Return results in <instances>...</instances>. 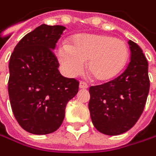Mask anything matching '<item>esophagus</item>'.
<instances>
[{
    "label": "esophagus",
    "instance_id": "esophagus-1",
    "mask_svg": "<svg viewBox=\"0 0 156 156\" xmlns=\"http://www.w3.org/2000/svg\"><path fill=\"white\" fill-rule=\"evenodd\" d=\"M88 88H89V85H88L86 82L81 81V82L80 83V89H81V90H85V89H88Z\"/></svg>",
    "mask_w": 156,
    "mask_h": 156
}]
</instances>
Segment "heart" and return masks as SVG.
Returning <instances> with one entry per match:
<instances>
[{"label": "heart", "instance_id": "heart-1", "mask_svg": "<svg viewBox=\"0 0 156 156\" xmlns=\"http://www.w3.org/2000/svg\"><path fill=\"white\" fill-rule=\"evenodd\" d=\"M58 61L69 76L80 75L87 62L89 73L96 80H112L124 69L129 48L124 41L103 34H79L57 51Z\"/></svg>", "mask_w": 156, "mask_h": 156}]
</instances>
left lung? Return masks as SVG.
Segmentation results:
<instances>
[{"mask_svg": "<svg viewBox=\"0 0 156 156\" xmlns=\"http://www.w3.org/2000/svg\"><path fill=\"white\" fill-rule=\"evenodd\" d=\"M131 61L113 80L90 88L89 109L94 127L107 135L129 131L144 112L150 89L148 62L141 47L132 40Z\"/></svg>", "mask_w": 156, "mask_h": 156, "instance_id": "1", "label": "left lung"}]
</instances>
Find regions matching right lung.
Listing matches in <instances>:
<instances>
[{"label":"right lung","instance_id":"right-lung-1","mask_svg":"<svg viewBox=\"0 0 156 156\" xmlns=\"http://www.w3.org/2000/svg\"><path fill=\"white\" fill-rule=\"evenodd\" d=\"M66 27L42 24L24 35L10 57L8 92L20 126L33 134L55 132L79 81L63 76L53 50Z\"/></svg>","mask_w":156,"mask_h":156}]
</instances>
